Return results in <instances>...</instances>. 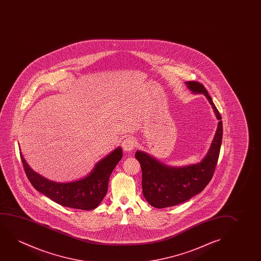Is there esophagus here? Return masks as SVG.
Instances as JSON below:
<instances>
[{"instance_id": "1", "label": "esophagus", "mask_w": 261, "mask_h": 261, "mask_svg": "<svg viewBox=\"0 0 261 261\" xmlns=\"http://www.w3.org/2000/svg\"><path fill=\"white\" fill-rule=\"evenodd\" d=\"M122 147H123L124 151L130 152V151H132V150L135 149V147H136V142H135V140L133 139L132 137H127V138H125V139L122 142Z\"/></svg>"}]
</instances>
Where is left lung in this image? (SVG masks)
<instances>
[{"mask_svg": "<svg viewBox=\"0 0 261 261\" xmlns=\"http://www.w3.org/2000/svg\"><path fill=\"white\" fill-rule=\"evenodd\" d=\"M186 84L193 93H203L219 122L207 155L197 164L168 167L149 154L136 151V160L139 161L143 173V196L152 207L158 208L175 206L200 193L211 182L219 157L223 136L221 115L203 85L196 81Z\"/></svg>", "mask_w": 261, "mask_h": 261, "instance_id": "left-lung-1", "label": "left lung"}]
</instances>
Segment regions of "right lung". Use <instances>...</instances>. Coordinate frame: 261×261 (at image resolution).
Wrapping results in <instances>:
<instances>
[{"mask_svg": "<svg viewBox=\"0 0 261 261\" xmlns=\"http://www.w3.org/2000/svg\"><path fill=\"white\" fill-rule=\"evenodd\" d=\"M123 153L120 147L115 149L97 163L89 175L70 182H56L44 178L30 168L20 153L25 175L38 192L64 207L90 211L100 205L108 192L111 173Z\"/></svg>", "mask_w": 261, "mask_h": 261, "instance_id": "add662e5", "label": "right lung"}]
</instances>
